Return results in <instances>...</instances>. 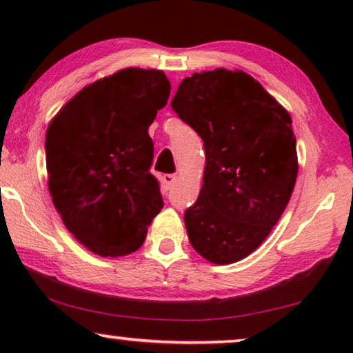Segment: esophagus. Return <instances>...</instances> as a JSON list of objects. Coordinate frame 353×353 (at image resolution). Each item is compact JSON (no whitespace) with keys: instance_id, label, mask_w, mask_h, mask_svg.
<instances>
[{"instance_id":"esophagus-1","label":"esophagus","mask_w":353,"mask_h":353,"mask_svg":"<svg viewBox=\"0 0 353 353\" xmlns=\"http://www.w3.org/2000/svg\"><path fill=\"white\" fill-rule=\"evenodd\" d=\"M162 180H163V183H165L167 188H172L176 183L178 176L176 175H170V173H168V175H163Z\"/></svg>"}]
</instances>
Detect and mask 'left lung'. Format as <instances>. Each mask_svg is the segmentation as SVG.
Instances as JSON below:
<instances>
[{
  "label": "left lung",
  "mask_w": 353,
  "mask_h": 353,
  "mask_svg": "<svg viewBox=\"0 0 353 353\" xmlns=\"http://www.w3.org/2000/svg\"><path fill=\"white\" fill-rule=\"evenodd\" d=\"M170 105L205 149L199 197L185 212L190 243L215 265L243 260L291 199L299 172L291 115L254 77L226 69L186 77Z\"/></svg>",
  "instance_id": "obj_1"
}]
</instances>
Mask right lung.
<instances>
[{"label":"right lung","instance_id":"1","mask_svg":"<svg viewBox=\"0 0 353 353\" xmlns=\"http://www.w3.org/2000/svg\"><path fill=\"white\" fill-rule=\"evenodd\" d=\"M168 96L162 70L127 67L81 88L48 125V190L65 228L90 252H134L161 212L148 128Z\"/></svg>","mask_w":353,"mask_h":353}]
</instances>
